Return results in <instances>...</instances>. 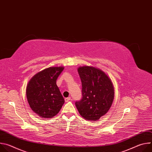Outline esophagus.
<instances>
[{"label": "esophagus", "mask_w": 152, "mask_h": 152, "mask_svg": "<svg viewBox=\"0 0 152 152\" xmlns=\"http://www.w3.org/2000/svg\"><path fill=\"white\" fill-rule=\"evenodd\" d=\"M70 100H71V97H67V98L65 99V102H67L70 101Z\"/></svg>", "instance_id": "obj_1"}]
</instances>
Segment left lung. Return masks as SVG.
Listing matches in <instances>:
<instances>
[{
  "instance_id": "8db88e82",
  "label": "left lung",
  "mask_w": 152,
  "mask_h": 152,
  "mask_svg": "<svg viewBox=\"0 0 152 152\" xmlns=\"http://www.w3.org/2000/svg\"><path fill=\"white\" fill-rule=\"evenodd\" d=\"M82 82V99L75 102L79 114L86 120L97 121L111 107L114 97L112 82L100 70L83 66L77 69Z\"/></svg>"
}]
</instances>
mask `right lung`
<instances>
[{
    "instance_id": "add662e5",
    "label": "right lung",
    "mask_w": 152,
    "mask_h": 152,
    "mask_svg": "<svg viewBox=\"0 0 152 152\" xmlns=\"http://www.w3.org/2000/svg\"><path fill=\"white\" fill-rule=\"evenodd\" d=\"M63 67H49L36 74L29 82L26 97L32 111L42 118H51L61 110L64 99L56 85Z\"/></svg>"
}]
</instances>
